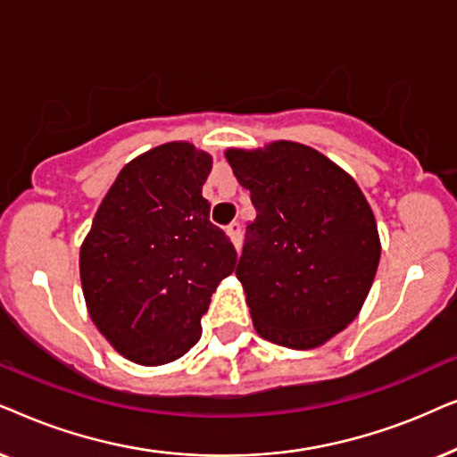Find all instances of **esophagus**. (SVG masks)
Listing matches in <instances>:
<instances>
[{"mask_svg":"<svg viewBox=\"0 0 457 457\" xmlns=\"http://www.w3.org/2000/svg\"><path fill=\"white\" fill-rule=\"evenodd\" d=\"M225 232H228L229 240L234 242V246L240 248V245H242V225L238 221H232L228 225V228H225Z\"/></svg>","mask_w":457,"mask_h":457,"instance_id":"obj_1","label":"esophagus"}]
</instances>
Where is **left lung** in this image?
<instances>
[{
    "instance_id": "8db88e82",
    "label": "left lung",
    "mask_w": 457,
    "mask_h": 457,
    "mask_svg": "<svg viewBox=\"0 0 457 457\" xmlns=\"http://www.w3.org/2000/svg\"><path fill=\"white\" fill-rule=\"evenodd\" d=\"M225 156L257 211L236 267L254 328L290 349L324 345L355 320L378 270L366 196L343 169L296 142Z\"/></svg>"
}]
</instances>
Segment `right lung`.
I'll list each match as a JSON object with an SVG mask.
<instances>
[{
  "label": "right lung",
  "instance_id": "obj_1",
  "mask_svg": "<svg viewBox=\"0 0 457 457\" xmlns=\"http://www.w3.org/2000/svg\"><path fill=\"white\" fill-rule=\"evenodd\" d=\"M212 158L162 144L120 169L79 254L89 315L114 349L162 366L200 340V318L238 253L211 223Z\"/></svg>",
  "mask_w": 457,
  "mask_h": 457
}]
</instances>
